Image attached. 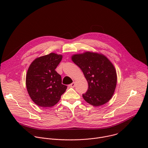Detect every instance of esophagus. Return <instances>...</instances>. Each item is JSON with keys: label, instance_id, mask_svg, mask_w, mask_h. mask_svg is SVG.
<instances>
[{"label": "esophagus", "instance_id": "34e87169", "mask_svg": "<svg viewBox=\"0 0 148 148\" xmlns=\"http://www.w3.org/2000/svg\"><path fill=\"white\" fill-rule=\"evenodd\" d=\"M69 87H71V88H74L75 86V83L74 82L73 83H71V84H70V85L69 86Z\"/></svg>", "mask_w": 148, "mask_h": 148}]
</instances>
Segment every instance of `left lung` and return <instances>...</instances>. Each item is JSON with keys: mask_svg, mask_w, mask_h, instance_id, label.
<instances>
[{"mask_svg": "<svg viewBox=\"0 0 148 148\" xmlns=\"http://www.w3.org/2000/svg\"><path fill=\"white\" fill-rule=\"evenodd\" d=\"M72 61L82 70L88 88L82 97L94 107L108 102L114 94L117 82L115 68L111 61L103 54L86 51L75 54Z\"/></svg>", "mask_w": 148, "mask_h": 148, "instance_id": "left-lung-1", "label": "left lung"}]
</instances>
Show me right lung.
I'll return each instance as SVG.
<instances>
[{
  "instance_id": "right-lung-1",
  "label": "right lung",
  "mask_w": 148,
  "mask_h": 148,
  "mask_svg": "<svg viewBox=\"0 0 148 148\" xmlns=\"http://www.w3.org/2000/svg\"><path fill=\"white\" fill-rule=\"evenodd\" d=\"M62 56L54 53L41 56L31 63L26 74V85L32 100L39 107H51L60 99L67 87L55 70Z\"/></svg>"
}]
</instances>
